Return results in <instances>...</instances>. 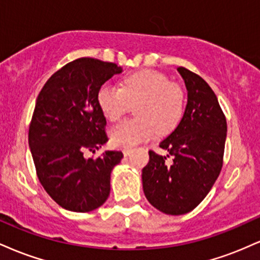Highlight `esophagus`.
Returning <instances> with one entry per match:
<instances>
[{"label": "esophagus", "mask_w": 260, "mask_h": 260, "mask_svg": "<svg viewBox=\"0 0 260 260\" xmlns=\"http://www.w3.org/2000/svg\"><path fill=\"white\" fill-rule=\"evenodd\" d=\"M122 151H123V155H124V156H128V155H129L131 153H132V149H131V148H124L123 150H122Z\"/></svg>", "instance_id": "obj_1"}]
</instances>
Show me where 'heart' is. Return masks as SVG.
Returning <instances> with one entry per match:
<instances>
[{"label": "heart", "mask_w": 260, "mask_h": 260, "mask_svg": "<svg viewBox=\"0 0 260 260\" xmlns=\"http://www.w3.org/2000/svg\"><path fill=\"white\" fill-rule=\"evenodd\" d=\"M98 104L109 121H120L136 105L137 118L113 127L110 132L116 147H133L151 139L159 132H168L180 121L183 113L184 96L181 86L164 73L144 70L129 74L122 88L110 83L101 85Z\"/></svg>", "instance_id": "1"}]
</instances>
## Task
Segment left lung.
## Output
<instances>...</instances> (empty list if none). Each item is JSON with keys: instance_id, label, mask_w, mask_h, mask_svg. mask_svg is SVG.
Masks as SVG:
<instances>
[{"instance_id": "obj_1", "label": "left lung", "mask_w": 260, "mask_h": 260, "mask_svg": "<svg viewBox=\"0 0 260 260\" xmlns=\"http://www.w3.org/2000/svg\"><path fill=\"white\" fill-rule=\"evenodd\" d=\"M187 88L183 117L160 148L166 156L149 151L142 171L143 190L157 210L169 215L192 211L207 197L222 168L228 124L215 92L202 77L177 68ZM173 157V164L167 157Z\"/></svg>"}]
</instances>
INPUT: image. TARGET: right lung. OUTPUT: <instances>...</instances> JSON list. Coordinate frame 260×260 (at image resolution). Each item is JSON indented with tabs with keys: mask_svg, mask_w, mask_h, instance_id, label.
I'll list each match as a JSON object with an SVG mask.
<instances>
[{
	"mask_svg": "<svg viewBox=\"0 0 260 260\" xmlns=\"http://www.w3.org/2000/svg\"><path fill=\"white\" fill-rule=\"evenodd\" d=\"M122 72L112 62L83 57L53 73L39 94L29 126V148L37 175L59 207L86 213L110 194V176L121 151L86 159L107 142L106 118L98 104L101 85Z\"/></svg>",
	"mask_w": 260,
	"mask_h": 260,
	"instance_id": "1",
	"label": "right lung"
}]
</instances>
